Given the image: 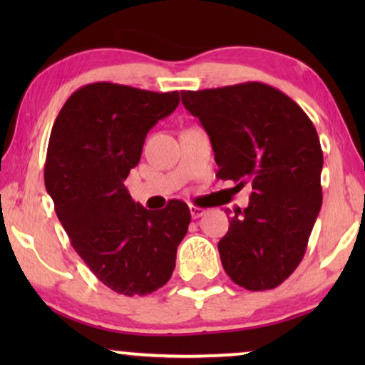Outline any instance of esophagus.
<instances>
[{
	"instance_id": "esophagus-1",
	"label": "esophagus",
	"mask_w": 365,
	"mask_h": 365,
	"mask_svg": "<svg viewBox=\"0 0 365 365\" xmlns=\"http://www.w3.org/2000/svg\"><path fill=\"white\" fill-rule=\"evenodd\" d=\"M189 211H191V216H192V219H197V217H202L204 214H206V209H202V207H197V206H189Z\"/></svg>"
}]
</instances>
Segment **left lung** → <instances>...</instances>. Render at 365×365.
I'll use <instances>...</instances> for the list:
<instances>
[{"label":"left lung","instance_id":"obj_1","mask_svg":"<svg viewBox=\"0 0 365 365\" xmlns=\"http://www.w3.org/2000/svg\"><path fill=\"white\" fill-rule=\"evenodd\" d=\"M181 96L211 139L217 176L252 186L249 206L234 209L217 244L224 271L249 291L277 287L302 261L321 211L316 128L299 104L264 83Z\"/></svg>","mask_w":365,"mask_h":365}]
</instances>
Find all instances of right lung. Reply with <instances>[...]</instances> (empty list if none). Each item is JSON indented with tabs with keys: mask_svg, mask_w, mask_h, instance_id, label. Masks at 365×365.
<instances>
[{
	"mask_svg": "<svg viewBox=\"0 0 365 365\" xmlns=\"http://www.w3.org/2000/svg\"><path fill=\"white\" fill-rule=\"evenodd\" d=\"M178 104V91L86 84L64 103L49 136L44 184L58 219L94 276L129 297L169 281L191 222L186 202L153 212L124 187L149 129Z\"/></svg>",
	"mask_w": 365,
	"mask_h": 365,
	"instance_id": "1",
	"label": "right lung"
}]
</instances>
